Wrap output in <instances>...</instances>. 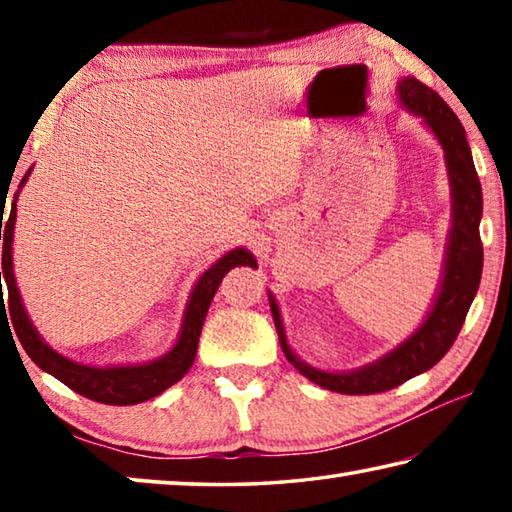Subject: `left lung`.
<instances>
[{
    "label": "left lung",
    "instance_id": "8db88e82",
    "mask_svg": "<svg viewBox=\"0 0 512 512\" xmlns=\"http://www.w3.org/2000/svg\"><path fill=\"white\" fill-rule=\"evenodd\" d=\"M397 99H400L406 112L422 119V124L443 146L449 194H452V228H449L447 237L443 277H440L438 293L420 327L409 339H404L397 348L386 352L377 361L345 372H327L309 366L307 361H302L291 350L280 307H277L273 293L268 291L277 336H280V345L289 363H293V368L309 381H314V384L343 395L391 391V388L404 384L406 379L422 375V372L436 366L454 345L458 332H461L481 282L483 246L479 223L483 214V196L465 128L452 108L438 97V92L422 85L413 76H404L397 83Z\"/></svg>",
    "mask_w": 512,
    "mask_h": 512
}]
</instances>
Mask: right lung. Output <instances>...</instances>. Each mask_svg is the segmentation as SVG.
<instances>
[{
  "label": "right lung",
  "mask_w": 512,
  "mask_h": 512,
  "mask_svg": "<svg viewBox=\"0 0 512 512\" xmlns=\"http://www.w3.org/2000/svg\"><path fill=\"white\" fill-rule=\"evenodd\" d=\"M31 171L33 167L24 173L22 183L17 187L11 203V214H8V221H5L4 226L1 225L4 212L0 219V241L4 239L0 291L4 282L8 291V307H11L8 311H11L15 334L17 339H20L22 348L27 350L36 366L49 372V375H54L58 381H63V384L72 388V391L83 397H90L94 402L128 406L146 402L151 400V397H158L160 393L167 391L169 386L183 379L187 375V370L192 368L198 350V336H201L207 309H210L214 293L219 289L225 273L235 266H257L255 257L250 255V250L246 248H232L230 253L216 259V262L198 277L192 293H189L178 339L173 343V348L167 354H162V357L144 363H119V366H92V363L74 361L65 357V354L56 352L45 339H42L36 325L31 323L27 309H24L20 289H17L15 284L13 232L17 219V196H20V189L29 180Z\"/></svg>",
  "instance_id": "obj_1"
}]
</instances>
